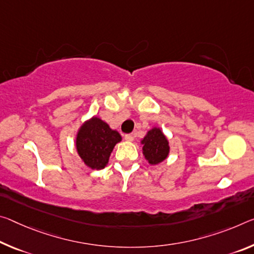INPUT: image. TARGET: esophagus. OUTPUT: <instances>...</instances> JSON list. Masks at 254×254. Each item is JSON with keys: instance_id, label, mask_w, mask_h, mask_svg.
<instances>
[{"instance_id": "esophagus-1", "label": "esophagus", "mask_w": 254, "mask_h": 254, "mask_svg": "<svg viewBox=\"0 0 254 254\" xmlns=\"http://www.w3.org/2000/svg\"><path fill=\"white\" fill-rule=\"evenodd\" d=\"M124 139H126L127 141H133L134 136H133V134H132V133H128V134L124 135Z\"/></svg>"}]
</instances>
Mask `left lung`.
<instances>
[{
  "label": "left lung",
  "mask_w": 254,
  "mask_h": 254,
  "mask_svg": "<svg viewBox=\"0 0 254 254\" xmlns=\"http://www.w3.org/2000/svg\"><path fill=\"white\" fill-rule=\"evenodd\" d=\"M143 155L149 164L156 165L166 159L170 152V146L166 136L163 134L160 128L154 127L147 133L142 140Z\"/></svg>",
  "instance_id": "1"
}]
</instances>
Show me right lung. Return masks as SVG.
Instances as JSON below:
<instances>
[{
  "label": "right lung",
  "instance_id": "1",
  "mask_svg": "<svg viewBox=\"0 0 254 254\" xmlns=\"http://www.w3.org/2000/svg\"><path fill=\"white\" fill-rule=\"evenodd\" d=\"M121 139L119 132L112 130L107 123L92 118L80 127L76 135V150L87 166L92 170H102Z\"/></svg>",
  "mask_w": 254,
  "mask_h": 254
}]
</instances>
